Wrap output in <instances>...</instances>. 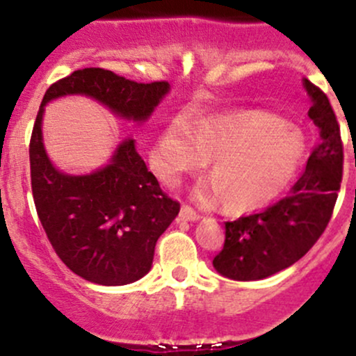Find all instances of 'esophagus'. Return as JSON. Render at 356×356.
<instances>
[{
  "instance_id": "esophagus-1",
  "label": "esophagus",
  "mask_w": 356,
  "mask_h": 356,
  "mask_svg": "<svg viewBox=\"0 0 356 356\" xmlns=\"http://www.w3.org/2000/svg\"><path fill=\"white\" fill-rule=\"evenodd\" d=\"M179 218L184 221H197L199 220V213H196L191 206H182L181 213H179Z\"/></svg>"
}]
</instances>
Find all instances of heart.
<instances>
[{
    "mask_svg": "<svg viewBox=\"0 0 356 356\" xmlns=\"http://www.w3.org/2000/svg\"><path fill=\"white\" fill-rule=\"evenodd\" d=\"M306 142L299 130L264 111H241L199 121L177 118L160 134L150 154L155 174L175 186L211 160L199 199L221 196L229 211H252L282 194L302 163Z\"/></svg>",
    "mask_w": 356,
    "mask_h": 356,
    "instance_id": "heart-1",
    "label": "heart"
}]
</instances>
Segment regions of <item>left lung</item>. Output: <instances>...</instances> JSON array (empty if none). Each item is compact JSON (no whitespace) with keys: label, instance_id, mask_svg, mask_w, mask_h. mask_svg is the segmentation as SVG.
<instances>
[{"label":"left lung","instance_id":"8db88e82","mask_svg":"<svg viewBox=\"0 0 356 356\" xmlns=\"http://www.w3.org/2000/svg\"><path fill=\"white\" fill-rule=\"evenodd\" d=\"M319 142L289 196L260 213L225 222V247L213 265L233 280H260L291 267L319 240L331 220L343 177V142L330 99L304 79Z\"/></svg>","mask_w":356,"mask_h":356}]
</instances>
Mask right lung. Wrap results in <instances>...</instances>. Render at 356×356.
<instances>
[{
  "label": "right lung",
  "instance_id": "obj_1",
  "mask_svg": "<svg viewBox=\"0 0 356 356\" xmlns=\"http://www.w3.org/2000/svg\"><path fill=\"white\" fill-rule=\"evenodd\" d=\"M169 88L165 81L135 83L111 70L88 67L54 83L42 99L30 138L35 208L58 259L89 282L124 286L142 279L152 267L159 236L181 204L160 189L131 138L92 174L57 170L42 142L44 106L56 97L84 95L121 118L145 121Z\"/></svg>",
  "mask_w": 356,
  "mask_h": 356
}]
</instances>
